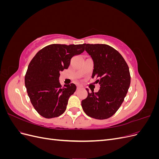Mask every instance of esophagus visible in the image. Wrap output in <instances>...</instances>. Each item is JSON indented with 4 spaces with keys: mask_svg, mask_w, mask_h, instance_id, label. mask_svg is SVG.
Wrapping results in <instances>:
<instances>
[{
    "mask_svg": "<svg viewBox=\"0 0 159 159\" xmlns=\"http://www.w3.org/2000/svg\"><path fill=\"white\" fill-rule=\"evenodd\" d=\"M81 88H82V87H81V86H80V85H78V87H77V89H80Z\"/></svg>",
    "mask_w": 159,
    "mask_h": 159,
    "instance_id": "esophagus-1",
    "label": "esophagus"
}]
</instances>
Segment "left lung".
<instances>
[{
    "instance_id": "obj_1",
    "label": "left lung",
    "mask_w": 159,
    "mask_h": 159,
    "mask_svg": "<svg viewBox=\"0 0 159 159\" xmlns=\"http://www.w3.org/2000/svg\"><path fill=\"white\" fill-rule=\"evenodd\" d=\"M85 50L93 61L91 78H98V92L88 91V95L81 101L86 115L97 119H105L113 115L123 102L131 83L129 67L123 56L106 44H85Z\"/></svg>"
}]
</instances>
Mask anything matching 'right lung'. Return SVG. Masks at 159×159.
Here are the masks:
<instances>
[{
  "instance_id": "add662e5",
  "label": "right lung",
  "mask_w": 159,
  "mask_h": 159,
  "mask_svg": "<svg viewBox=\"0 0 159 159\" xmlns=\"http://www.w3.org/2000/svg\"><path fill=\"white\" fill-rule=\"evenodd\" d=\"M84 44H50L43 48L30 62L25 86L32 105L42 117L54 118L64 113L76 85L70 84L62 88L60 72L68 68L72 57L84 52Z\"/></svg>"
}]
</instances>
